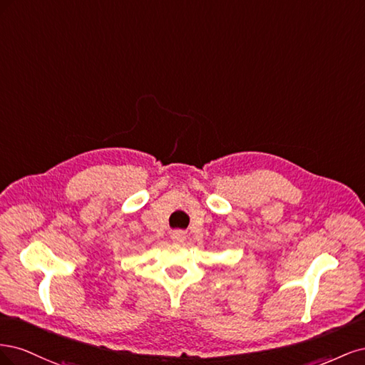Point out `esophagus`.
Instances as JSON below:
<instances>
[{
    "instance_id": "1",
    "label": "esophagus",
    "mask_w": 365,
    "mask_h": 365,
    "mask_svg": "<svg viewBox=\"0 0 365 365\" xmlns=\"http://www.w3.org/2000/svg\"><path fill=\"white\" fill-rule=\"evenodd\" d=\"M170 239L173 242H176V244H181V242H184V239H185V235L182 233L181 230H175L170 233Z\"/></svg>"
}]
</instances>
